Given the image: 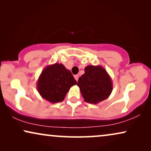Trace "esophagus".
Listing matches in <instances>:
<instances>
[{
	"label": "esophagus",
	"mask_w": 151,
	"mask_h": 151,
	"mask_svg": "<svg viewBox=\"0 0 151 151\" xmlns=\"http://www.w3.org/2000/svg\"><path fill=\"white\" fill-rule=\"evenodd\" d=\"M74 78H75V79L76 80V81L78 82V78H79V76H78V75H75V76H74Z\"/></svg>",
	"instance_id": "34e87169"
}]
</instances>
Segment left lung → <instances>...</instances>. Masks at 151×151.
Masks as SVG:
<instances>
[{"label":"left lung","instance_id":"obj_1","mask_svg":"<svg viewBox=\"0 0 151 151\" xmlns=\"http://www.w3.org/2000/svg\"><path fill=\"white\" fill-rule=\"evenodd\" d=\"M84 72L77 84L84 101L97 104L108 98L112 92L113 84L106 70L101 66L88 65Z\"/></svg>","mask_w":151,"mask_h":151}]
</instances>
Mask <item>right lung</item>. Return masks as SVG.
Wrapping results in <instances>:
<instances>
[{"label": "right lung", "instance_id": "right-lung-1", "mask_svg": "<svg viewBox=\"0 0 151 151\" xmlns=\"http://www.w3.org/2000/svg\"><path fill=\"white\" fill-rule=\"evenodd\" d=\"M76 84L71 72L63 64L55 63L43 69L37 82V89L45 100L56 103L63 101L70 88Z\"/></svg>", "mask_w": 151, "mask_h": 151}]
</instances>
